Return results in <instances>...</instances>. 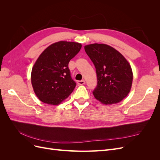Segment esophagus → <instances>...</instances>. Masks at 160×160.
<instances>
[{"mask_svg": "<svg viewBox=\"0 0 160 160\" xmlns=\"http://www.w3.org/2000/svg\"><path fill=\"white\" fill-rule=\"evenodd\" d=\"M77 83H78V84L80 85H84V84L85 83V80L79 81L78 82H77Z\"/></svg>", "mask_w": 160, "mask_h": 160, "instance_id": "1", "label": "esophagus"}]
</instances>
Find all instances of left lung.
Listing matches in <instances>:
<instances>
[{
    "mask_svg": "<svg viewBox=\"0 0 160 160\" xmlns=\"http://www.w3.org/2000/svg\"><path fill=\"white\" fill-rule=\"evenodd\" d=\"M85 51L95 67L98 85L95 98L103 105L118 103L126 98L132 89L133 72L124 56L105 44H90Z\"/></svg>",
    "mask_w": 160,
    "mask_h": 160,
    "instance_id": "obj_1",
    "label": "left lung"
}]
</instances>
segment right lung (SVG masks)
<instances>
[{
    "instance_id": "add662e5",
    "label": "right lung",
    "mask_w": 160,
    "mask_h": 160,
    "mask_svg": "<svg viewBox=\"0 0 160 160\" xmlns=\"http://www.w3.org/2000/svg\"><path fill=\"white\" fill-rule=\"evenodd\" d=\"M81 43L59 41L43 51L34 64L31 84L38 99L46 104L61 103L73 91L68 64L81 49Z\"/></svg>"
}]
</instances>
